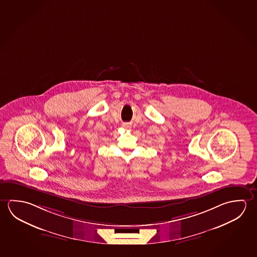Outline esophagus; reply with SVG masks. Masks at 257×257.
<instances>
[{"label": "esophagus", "instance_id": "34e87169", "mask_svg": "<svg viewBox=\"0 0 257 257\" xmlns=\"http://www.w3.org/2000/svg\"><path fill=\"white\" fill-rule=\"evenodd\" d=\"M123 127H125V128H129V127H130V125H129L128 123H124V124H123Z\"/></svg>", "mask_w": 257, "mask_h": 257}]
</instances>
